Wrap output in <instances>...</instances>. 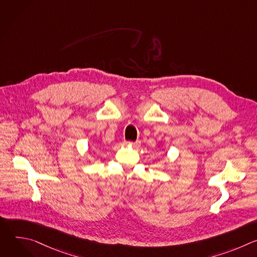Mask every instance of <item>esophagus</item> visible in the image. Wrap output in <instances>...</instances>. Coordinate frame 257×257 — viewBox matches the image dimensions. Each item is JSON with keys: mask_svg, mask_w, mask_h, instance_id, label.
Instances as JSON below:
<instances>
[{"mask_svg": "<svg viewBox=\"0 0 257 257\" xmlns=\"http://www.w3.org/2000/svg\"><path fill=\"white\" fill-rule=\"evenodd\" d=\"M124 144L125 145H133V146H139L140 145V141L137 140L135 142H132V141H124Z\"/></svg>", "mask_w": 257, "mask_h": 257, "instance_id": "obj_1", "label": "esophagus"}]
</instances>
